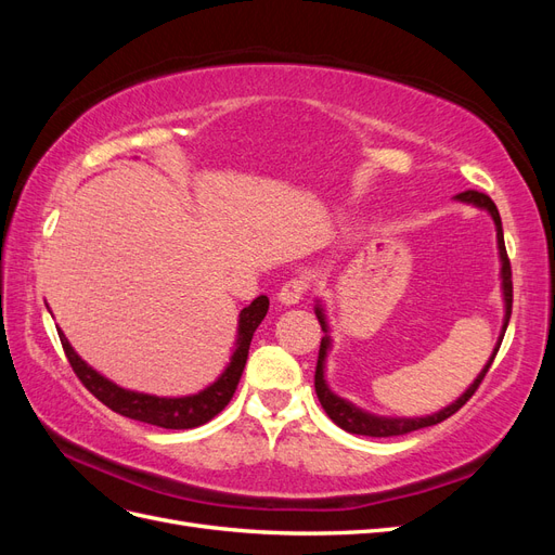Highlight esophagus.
<instances>
[{
	"label": "esophagus",
	"mask_w": 555,
	"mask_h": 555,
	"mask_svg": "<svg viewBox=\"0 0 555 555\" xmlns=\"http://www.w3.org/2000/svg\"><path fill=\"white\" fill-rule=\"evenodd\" d=\"M308 287H310V280H308V278H304V275H298V278L287 280V282L282 284V289H280V294H278L280 304H284V306H294V304H298V300L306 296Z\"/></svg>",
	"instance_id": "obj_1"
}]
</instances>
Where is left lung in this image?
Masks as SVG:
<instances>
[{
    "label": "left lung",
    "instance_id": "left-lung-1",
    "mask_svg": "<svg viewBox=\"0 0 555 555\" xmlns=\"http://www.w3.org/2000/svg\"><path fill=\"white\" fill-rule=\"evenodd\" d=\"M456 198L465 201V204H475L479 208L489 210L491 217H493V222H495V229H498V249H500V259H502V289H505V326H502V335H500V343H502V338H505L507 324H509V317H512L514 287H512V263H509V257H507L505 236H502L500 212H498L495 204L491 201V196L483 194V192H477V190H465V192L456 194ZM317 319H319V324H322V331H326L324 314H322V310H319V308H317ZM500 343H498V347L493 351L491 361L486 363V367L479 373V377L475 379V384L469 386V389L456 402H453V405L440 410L438 414L424 416V418H384V416H373V414H367V412H361L354 405H349L347 400L338 398L335 393H331V389L326 386V379H324V359H326V351H328V338H322V345H319V359H317V371H314V391H317L319 402H322L324 412L331 416V422L338 424L343 430L354 433V435H365V438H396V435H408V433L418 430V428L435 426V424L444 422V418H449L451 414H456L465 405V402L475 396V391L479 389V384L483 382L486 373H489V367H491V363H493V359L498 354Z\"/></svg>",
    "mask_w": 555,
    "mask_h": 555
}]
</instances>
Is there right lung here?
Listing matches in <instances>:
<instances>
[{"label": "right lung", "instance_id": "right-lung-1", "mask_svg": "<svg viewBox=\"0 0 555 555\" xmlns=\"http://www.w3.org/2000/svg\"><path fill=\"white\" fill-rule=\"evenodd\" d=\"M266 312H268L266 296L255 298L247 308L241 310L238 343L229 367L222 373L220 379L208 386V389L188 398H157L147 393L127 391L122 386H117L111 379L99 375L96 371H92V367L72 349L69 340L64 338V333L62 331L57 333H60L64 354L69 359L76 377L96 400H102L108 410L129 416L133 422H143L150 426L171 428V430H184V428H196L201 424L210 422L212 416H217L229 405V400L233 398V393H236L241 375L245 371L251 335H255L257 326L263 322Z\"/></svg>", "mask_w": 555, "mask_h": 555}]
</instances>
